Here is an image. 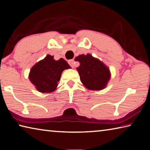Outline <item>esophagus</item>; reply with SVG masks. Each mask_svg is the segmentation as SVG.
<instances>
[{"mask_svg": "<svg viewBox=\"0 0 150 150\" xmlns=\"http://www.w3.org/2000/svg\"><path fill=\"white\" fill-rule=\"evenodd\" d=\"M68 63H69V64L70 65V66L71 67H74V63H75V61L74 59H71L69 60V62H68Z\"/></svg>", "mask_w": 150, "mask_h": 150, "instance_id": "obj_1", "label": "esophagus"}]
</instances>
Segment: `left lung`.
<instances>
[{
    "mask_svg": "<svg viewBox=\"0 0 150 150\" xmlns=\"http://www.w3.org/2000/svg\"><path fill=\"white\" fill-rule=\"evenodd\" d=\"M75 60L80 63L77 70L81 83L86 88L91 91H100L106 88L111 73L105 63L90 54L79 55Z\"/></svg>",
    "mask_w": 150,
    "mask_h": 150,
    "instance_id": "left-lung-1",
    "label": "left lung"
}]
</instances>
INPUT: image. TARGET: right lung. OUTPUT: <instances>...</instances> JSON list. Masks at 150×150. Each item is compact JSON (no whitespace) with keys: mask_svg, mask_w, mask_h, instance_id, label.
<instances>
[{"mask_svg":"<svg viewBox=\"0 0 150 150\" xmlns=\"http://www.w3.org/2000/svg\"><path fill=\"white\" fill-rule=\"evenodd\" d=\"M70 68L63 58L55 60L54 56L47 55L31 68L28 78L39 92L52 93L57 88L62 72Z\"/></svg>","mask_w":150,"mask_h":150,"instance_id":"right-lung-1","label":"right lung"}]
</instances>
